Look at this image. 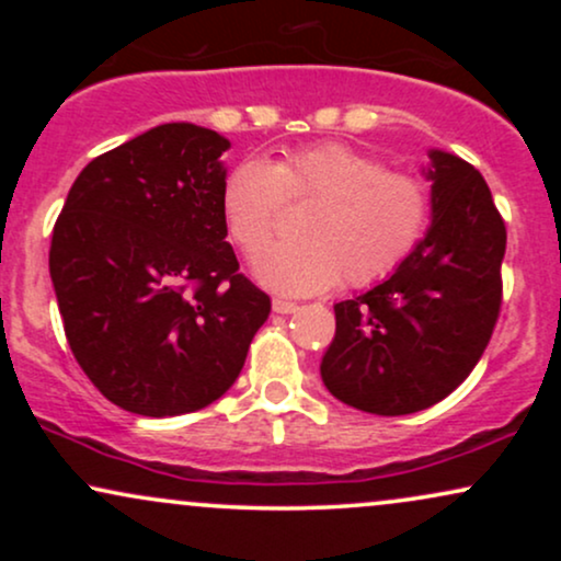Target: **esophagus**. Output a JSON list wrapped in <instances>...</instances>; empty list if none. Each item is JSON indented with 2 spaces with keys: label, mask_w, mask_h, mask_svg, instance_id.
I'll return each mask as SVG.
<instances>
[{
  "label": "esophagus",
  "mask_w": 561,
  "mask_h": 561,
  "mask_svg": "<svg viewBox=\"0 0 561 561\" xmlns=\"http://www.w3.org/2000/svg\"><path fill=\"white\" fill-rule=\"evenodd\" d=\"M272 308H274V313H295L298 311V302L285 300V298H274Z\"/></svg>",
  "instance_id": "obj_1"
}]
</instances>
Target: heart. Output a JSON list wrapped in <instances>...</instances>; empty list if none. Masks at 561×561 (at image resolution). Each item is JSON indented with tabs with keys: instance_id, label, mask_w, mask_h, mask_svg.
I'll return each instance as SVG.
<instances>
[{
	"instance_id": "obj_1",
	"label": "heart",
	"mask_w": 561,
	"mask_h": 561,
	"mask_svg": "<svg viewBox=\"0 0 561 561\" xmlns=\"http://www.w3.org/2000/svg\"><path fill=\"white\" fill-rule=\"evenodd\" d=\"M285 199H317L300 240L274 244L255 261L261 285L282 295L327 293L345 276L369 287L411 259L433 224V192L422 176L340 141L289 150L276 163L248 158L227 173L221 216L248 255L272 242Z\"/></svg>"
}]
</instances>
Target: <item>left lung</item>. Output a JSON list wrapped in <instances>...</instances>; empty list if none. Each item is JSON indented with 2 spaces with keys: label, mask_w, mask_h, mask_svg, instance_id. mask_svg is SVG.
<instances>
[{
  "label": "left lung",
  "mask_w": 561,
  "mask_h": 561,
  "mask_svg": "<svg viewBox=\"0 0 561 561\" xmlns=\"http://www.w3.org/2000/svg\"><path fill=\"white\" fill-rule=\"evenodd\" d=\"M433 224L411 259L334 306L321 379L337 401L379 416L430 409L480 362L501 308L504 218L467 160L430 150Z\"/></svg>",
  "instance_id": "1"
}]
</instances>
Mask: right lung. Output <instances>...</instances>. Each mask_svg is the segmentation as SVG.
<instances>
[{"mask_svg":"<svg viewBox=\"0 0 561 561\" xmlns=\"http://www.w3.org/2000/svg\"><path fill=\"white\" fill-rule=\"evenodd\" d=\"M229 147L195 124L150 128L94 158L57 216L49 276L68 345L131 414L218 401L272 311L227 242Z\"/></svg>","mask_w":561,"mask_h":561,"instance_id":"right-lung-1","label":"right lung"}]
</instances>
